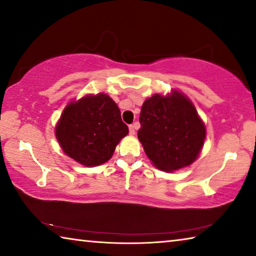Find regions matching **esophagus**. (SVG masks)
<instances>
[{
	"label": "esophagus",
	"mask_w": 256,
	"mask_h": 256,
	"mask_svg": "<svg viewBox=\"0 0 256 256\" xmlns=\"http://www.w3.org/2000/svg\"><path fill=\"white\" fill-rule=\"evenodd\" d=\"M136 124H131V125H128V131H130V134H132V136H134V134H136Z\"/></svg>",
	"instance_id": "esophagus-1"
}]
</instances>
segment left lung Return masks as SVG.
<instances>
[{"label": "left lung", "mask_w": 256, "mask_h": 256, "mask_svg": "<svg viewBox=\"0 0 256 256\" xmlns=\"http://www.w3.org/2000/svg\"><path fill=\"white\" fill-rule=\"evenodd\" d=\"M138 138L156 167L177 170L192 164L206 138L204 124L184 94H154L144 102Z\"/></svg>", "instance_id": "8db88e82"}]
</instances>
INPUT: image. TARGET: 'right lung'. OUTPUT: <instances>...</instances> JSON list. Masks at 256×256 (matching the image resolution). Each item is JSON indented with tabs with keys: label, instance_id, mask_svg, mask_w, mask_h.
<instances>
[{
	"label": "right lung",
	"instance_id": "obj_1",
	"mask_svg": "<svg viewBox=\"0 0 256 256\" xmlns=\"http://www.w3.org/2000/svg\"><path fill=\"white\" fill-rule=\"evenodd\" d=\"M56 138L64 152L84 166L110 160L128 128L120 108L105 94L86 96L71 102L56 125Z\"/></svg>",
	"mask_w": 256,
	"mask_h": 256
}]
</instances>
